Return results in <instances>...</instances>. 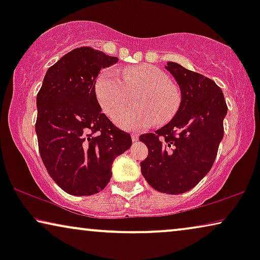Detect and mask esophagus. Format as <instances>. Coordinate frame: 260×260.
I'll return each instance as SVG.
<instances>
[{
    "mask_svg": "<svg viewBox=\"0 0 260 260\" xmlns=\"http://www.w3.org/2000/svg\"><path fill=\"white\" fill-rule=\"evenodd\" d=\"M131 138H133L134 142H137L138 141V134L133 133V135H131Z\"/></svg>",
    "mask_w": 260,
    "mask_h": 260,
    "instance_id": "34e87169",
    "label": "esophagus"
}]
</instances>
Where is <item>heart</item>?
Instances as JSON below:
<instances>
[{"instance_id":"1","label":"heart","mask_w":260,"mask_h":260,"mask_svg":"<svg viewBox=\"0 0 260 260\" xmlns=\"http://www.w3.org/2000/svg\"><path fill=\"white\" fill-rule=\"evenodd\" d=\"M122 77L113 71H105L95 81L99 104L109 117L129 103L130 93L140 92L135 98L136 108L116 116L115 122L119 126L140 130L154 122L165 124L173 118L180 105V92L161 70L151 65L126 67Z\"/></svg>"}]
</instances>
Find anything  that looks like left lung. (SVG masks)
<instances>
[{
	"label": "left lung",
	"instance_id": "8db88e82",
	"mask_svg": "<svg viewBox=\"0 0 260 260\" xmlns=\"http://www.w3.org/2000/svg\"><path fill=\"white\" fill-rule=\"evenodd\" d=\"M166 69L179 84L181 103L168 124L140 136L149 150L141 172L154 189L176 195L194 188L211 170L227 105L221 88L209 78L172 61Z\"/></svg>",
	"mask_w": 260,
	"mask_h": 260
}]
</instances>
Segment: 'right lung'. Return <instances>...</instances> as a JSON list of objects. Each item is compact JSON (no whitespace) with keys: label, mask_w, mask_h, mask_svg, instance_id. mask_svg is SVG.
<instances>
[{"label":"right lung","mask_w":260,"mask_h":260,"mask_svg":"<svg viewBox=\"0 0 260 260\" xmlns=\"http://www.w3.org/2000/svg\"><path fill=\"white\" fill-rule=\"evenodd\" d=\"M118 61L98 49H73L49 67L37 95L39 151L54 182L66 193L87 197L104 189L112 162L131 147L130 134L102 112L95 79Z\"/></svg>","instance_id":"1"}]
</instances>
